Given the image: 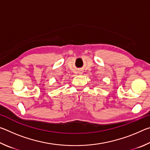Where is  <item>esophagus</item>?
<instances>
[{
	"mask_svg": "<svg viewBox=\"0 0 150 150\" xmlns=\"http://www.w3.org/2000/svg\"><path fill=\"white\" fill-rule=\"evenodd\" d=\"M82 71H79V74H82Z\"/></svg>",
	"mask_w": 150,
	"mask_h": 150,
	"instance_id": "esophagus-1",
	"label": "esophagus"
}]
</instances>
